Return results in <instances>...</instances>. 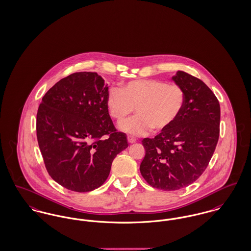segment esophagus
I'll list each match as a JSON object with an SVG mask.
<instances>
[{"mask_svg": "<svg viewBox=\"0 0 251 251\" xmlns=\"http://www.w3.org/2000/svg\"><path fill=\"white\" fill-rule=\"evenodd\" d=\"M127 139H128V142H129V143H135V137H133V136H131V135H128V136H127Z\"/></svg>", "mask_w": 251, "mask_h": 251, "instance_id": "obj_1", "label": "esophagus"}]
</instances>
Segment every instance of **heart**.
<instances>
[{"mask_svg":"<svg viewBox=\"0 0 251 251\" xmlns=\"http://www.w3.org/2000/svg\"><path fill=\"white\" fill-rule=\"evenodd\" d=\"M106 105L110 116L117 123L125 121L134 112L135 117L120 129L132 135L165 132L176 122L185 105V93L175 83L156 79H138L124 84L120 90L110 88Z\"/></svg>","mask_w":251,"mask_h":251,"instance_id":"1","label":"heart"}]
</instances>
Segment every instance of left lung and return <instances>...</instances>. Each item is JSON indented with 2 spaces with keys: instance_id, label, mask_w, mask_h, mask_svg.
I'll return each mask as SVG.
<instances>
[{
  "instance_id": "8db88e82",
  "label": "left lung",
  "mask_w": 251,
  "mask_h": 251,
  "mask_svg": "<svg viewBox=\"0 0 251 251\" xmlns=\"http://www.w3.org/2000/svg\"><path fill=\"white\" fill-rule=\"evenodd\" d=\"M174 82L185 93V105L173 126L142 140L140 173L154 188L174 191L196 181L206 169L220 135V104L199 78L178 71Z\"/></svg>"
}]
</instances>
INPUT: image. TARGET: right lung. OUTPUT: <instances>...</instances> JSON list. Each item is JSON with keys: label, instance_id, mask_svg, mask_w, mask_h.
<instances>
[{"label": "right lung", "instance_id": "right-lung-1", "mask_svg": "<svg viewBox=\"0 0 251 251\" xmlns=\"http://www.w3.org/2000/svg\"><path fill=\"white\" fill-rule=\"evenodd\" d=\"M108 89L97 73L82 72L61 79L42 98L39 148L48 173L69 190L101 186L116 154L128 147L126 135L116 131L109 115Z\"/></svg>", "mask_w": 251, "mask_h": 251}]
</instances>
